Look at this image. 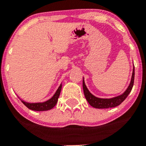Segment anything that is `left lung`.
Here are the masks:
<instances>
[{
    "instance_id": "left-lung-1",
    "label": "left lung",
    "mask_w": 146,
    "mask_h": 146,
    "mask_svg": "<svg viewBox=\"0 0 146 146\" xmlns=\"http://www.w3.org/2000/svg\"><path fill=\"white\" fill-rule=\"evenodd\" d=\"M134 77H135V68L133 66V74H132L131 80H130V84L127 90L122 94V95H118L117 97L112 98H99L93 95L89 90L87 89V86L84 83V77H83V90H84V94L85 96L86 100H87L88 103L91 105L92 107L95 108H98V109H104V108H115V107L118 106L119 105L122 103L123 101L125 100V98L128 96L130 92H131L132 88L134 84Z\"/></svg>"
}]
</instances>
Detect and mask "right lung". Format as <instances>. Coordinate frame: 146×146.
Here are the masks:
<instances>
[{"instance_id": "right-lung-1", "label": "right lung", "mask_w": 146, "mask_h": 146, "mask_svg": "<svg viewBox=\"0 0 146 146\" xmlns=\"http://www.w3.org/2000/svg\"><path fill=\"white\" fill-rule=\"evenodd\" d=\"M62 84H61L59 88L56 91L54 95L51 99L48 100L47 101H45L44 102H34V103H31V102H27L25 101L21 100V102L26 105L29 109L32 110L34 111H46L52 109L56 105V102L58 101V98H59V95H60L61 90H62Z\"/></svg>"}]
</instances>
